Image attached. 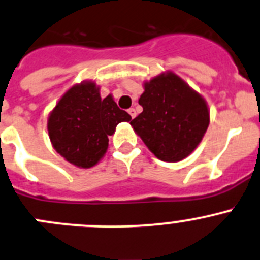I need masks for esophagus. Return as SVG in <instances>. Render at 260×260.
Here are the masks:
<instances>
[{"instance_id":"1","label":"esophagus","mask_w":260,"mask_h":260,"mask_svg":"<svg viewBox=\"0 0 260 260\" xmlns=\"http://www.w3.org/2000/svg\"><path fill=\"white\" fill-rule=\"evenodd\" d=\"M128 113H129V115L132 118H135L136 115H137V113H136V109L135 108H131V109H128Z\"/></svg>"}]
</instances>
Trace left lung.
I'll return each instance as SVG.
<instances>
[{
  "label": "left lung",
  "instance_id": "8db88e82",
  "mask_svg": "<svg viewBox=\"0 0 260 260\" xmlns=\"http://www.w3.org/2000/svg\"><path fill=\"white\" fill-rule=\"evenodd\" d=\"M138 104L143 112L131 122L133 129L156 157L168 162L190 155L210 123L203 98L171 72L146 82Z\"/></svg>",
  "mask_w": 260,
  "mask_h": 260
}]
</instances>
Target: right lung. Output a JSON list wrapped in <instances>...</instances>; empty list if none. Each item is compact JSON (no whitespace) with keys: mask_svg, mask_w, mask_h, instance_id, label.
Segmentation results:
<instances>
[{"mask_svg":"<svg viewBox=\"0 0 260 260\" xmlns=\"http://www.w3.org/2000/svg\"><path fill=\"white\" fill-rule=\"evenodd\" d=\"M131 115L113 98L102 99L94 82L71 87L48 119V133L59 155L79 168H91L103 157L109 138Z\"/></svg>","mask_w":260,"mask_h":260,"instance_id":"right-lung-1","label":"right lung"}]
</instances>
